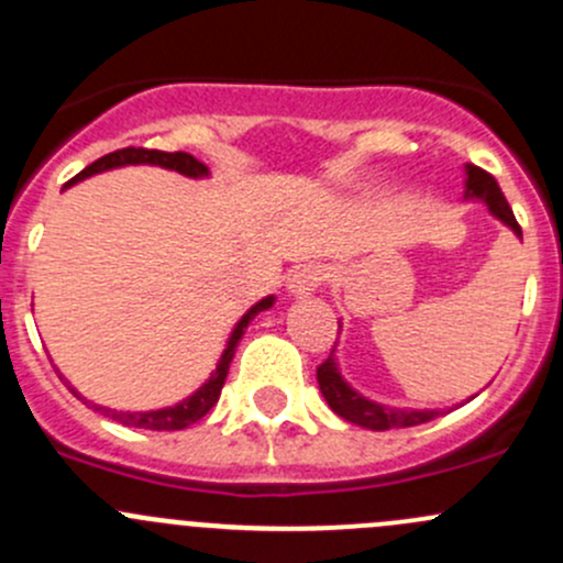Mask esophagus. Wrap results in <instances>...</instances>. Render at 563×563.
Returning a JSON list of instances; mask_svg holds the SVG:
<instances>
[{
    "instance_id": "34e87169",
    "label": "esophagus",
    "mask_w": 563,
    "mask_h": 563,
    "mask_svg": "<svg viewBox=\"0 0 563 563\" xmlns=\"http://www.w3.org/2000/svg\"><path fill=\"white\" fill-rule=\"evenodd\" d=\"M323 280H327V269L321 264H305L288 277V291L294 297H308V294H313L316 288L323 286Z\"/></svg>"
}]
</instances>
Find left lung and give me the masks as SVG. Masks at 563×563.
<instances>
[{"instance_id": "obj_1", "label": "left lung", "mask_w": 563, "mask_h": 563, "mask_svg": "<svg viewBox=\"0 0 563 563\" xmlns=\"http://www.w3.org/2000/svg\"><path fill=\"white\" fill-rule=\"evenodd\" d=\"M465 172H468V179H465V196L485 201L487 209H490L498 220H504V223H507L515 234L523 236L520 223L515 220V214H512V207H509L507 198H504V192H501V187H498L496 176L487 174L485 168H479V166H465ZM316 378H318V387H321V395L327 397L329 408H332L338 417H343L345 422H354V424H360V428H367V430L413 428V424H424V422H430V419L439 417V413H444V411H402V408L378 406V402L362 397L360 391L351 389L349 384L343 382V376L338 373V362H334V345H332V351H329L327 360L316 367Z\"/></svg>"}]
</instances>
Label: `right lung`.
<instances>
[{
  "label": "right lung",
  "instance_id": "obj_1",
  "mask_svg": "<svg viewBox=\"0 0 563 563\" xmlns=\"http://www.w3.org/2000/svg\"><path fill=\"white\" fill-rule=\"evenodd\" d=\"M130 163H152V166H163V168H172V172H179L185 176H207V166H203L201 161H196L192 155H187V152H161V150H144V146H124V150H117V152H108V155L100 157V161H95L92 166L84 168L81 174L73 176L70 181H67L65 187L76 185V181L87 179V176L98 174V172H108V168H117V166H130ZM272 308V297L261 299L258 305H253V308L247 310L245 316H242V321L236 323V329L231 332L229 338V345H225L223 351V360H220L218 371L209 376V382L203 384L201 389L196 391V395H190L187 400H181L179 406L174 408H161V411H113V408H106V406H98V402H89L84 400L81 395H78L76 389L70 387V391L76 397H81L84 402H89V406L95 408V411H100L103 417L113 419V422L124 424V428H141V430H181V428H190L192 422H198L201 417H207L209 408L218 402L220 397V389H223L225 384V376H229V365L231 360H234V351H236V343L242 340V334H245L247 323L253 321L255 316L261 313V310ZM62 378V376H59ZM67 384V382H65Z\"/></svg>",
  "mask_w": 563,
  "mask_h": 563
}]
</instances>
